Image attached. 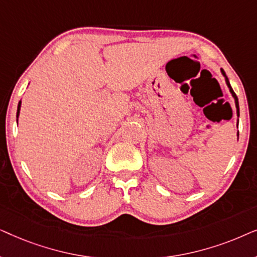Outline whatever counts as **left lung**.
Segmentation results:
<instances>
[{
	"mask_svg": "<svg viewBox=\"0 0 257 257\" xmlns=\"http://www.w3.org/2000/svg\"><path fill=\"white\" fill-rule=\"evenodd\" d=\"M221 72H222V75L224 76V78H226V83H227L228 87H229V91H230L231 96L234 97V99H235V106H236V113H237V117H240V108H238V99H237L236 94H235V92L233 91V89H231V86H230V84H229V80H228L227 76H226V73H224V71H223L222 69H221ZM237 122H238V119H237ZM237 125H238V124H237ZM237 136H238V135H237Z\"/></svg>",
	"mask_w": 257,
	"mask_h": 257,
	"instance_id": "left-lung-1",
	"label": "left lung"
}]
</instances>
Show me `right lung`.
<instances>
[{"label": "right lung", "instance_id": "add662e5", "mask_svg": "<svg viewBox=\"0 0 257 257\" xmlns=\"http://www.w3.org/2000/svg\"><path fill=\"white\" fill-rule=\"evenodd\" d=\"M20 110H21V101L19 103V106H17V114H16L17 118H19V115H20Z\"/></svg>", "mask_w": 257, "mask_h": 257}]
</instances>
